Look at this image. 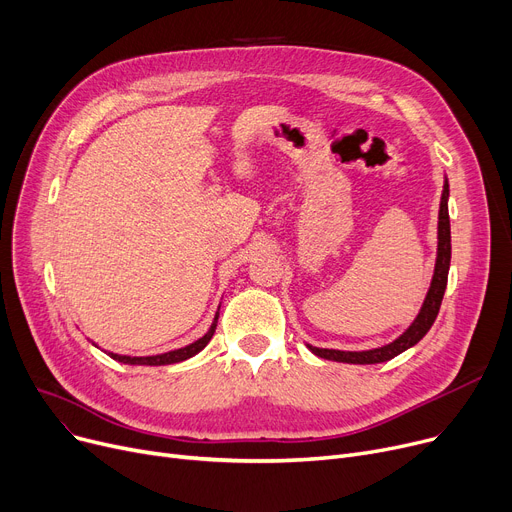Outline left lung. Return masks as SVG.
<instances>
[{
  "label": "left lung",
  "mask_w": 512,
  "mask_h": 512,
  "mask_svg": "<svg viewBox=\"0 0 512 512\" xmlns=\"http://www.w3.org/2000/svg\"><path fill=\"white\" fill-rule=\"evenodd\" d=\"M448 180L444 182V191H442V201H440V215H438V257H436V270L432 284H429L427 297L421 305L419 315L415 317L413 324L405 330V334H400L394 342L380 346V348H371V351H334V348H317L307 344L309 351L321 359L328 361H338V363H355V365H371V363H384L394 359L396 355L405 353L407 348L415 346L427 332L434 326V321L438 317L442 299H444V290L448 282V270H450V218H448Z\"/></svg>",
  "instance_id": "8db88e82"
}]
</instances>
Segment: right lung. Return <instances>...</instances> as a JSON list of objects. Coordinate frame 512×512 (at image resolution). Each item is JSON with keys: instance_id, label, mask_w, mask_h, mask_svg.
Instances as JSON below:
<instances>
[{"instance_id": "obj_1", "label": "right lung", "mask_w": 512, "mask_h": 512, "mask_svg": "<svg viewBox=\"0 0 512 512\" xmlns=\"http://www.w3.org/2000/svg\"><path fill=\"white\" fill-rule=\"evenodd\" d=\"M218 315L215 313L213 317V324L211 328L207 330L205 336H201L199 340H195L193 344H188L184 348H176V351H170V353H164V355H153V357H126V355H116V353H107L114 361H120V363H126V365H172V363H180V361H186L195 357L199 351H203V348L207 346V342L211 340L213 332H215V326H218Z\"/></svg>"}]
</instances>
